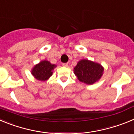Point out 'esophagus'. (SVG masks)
<instances>
[{
    "label": "esophagus",
    "mask_w": 134,
    "mask_h": 134,
    "mask_svg": "<svg viewBox=\"0 0 134 134\" xmlns=\"http://www.w3.org/2000/svg\"><path fill=\"white\" fill-rule=\"evenodd\" d=\"M62 66H64V67H67L68 66V63H63L62 64Z\"/></svg>",
    "instance_id": "obj_1"
}]
</instances>
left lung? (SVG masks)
Instances as JSON below:
<instances>
[{
    "mask_svg": "<svg viewBox=\"0 0 134 134\" xmlns=\"http://www.w3.org/2000/svg\"><path fill=\"white\" fill-rule=\"evenodd\" d=\"M104 68L100 64L88 60H81L74 68V72L79 81L87 85L97 82L103 74Z\"/></svg>",
    "mask_w": 134,
    "mask_h": 134,
    "instance_id": "1",
    "label": "left lung"
}]
</instances>
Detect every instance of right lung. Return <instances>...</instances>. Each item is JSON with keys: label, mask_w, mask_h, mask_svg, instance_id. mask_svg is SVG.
Segmentation results:
<instances>
[{"label": "right lung", "mask_w": 134, "mask_h": 134, "mask_svg": "<svg viewBox=\"0 0 134 134\" xmlns=\"http://www.w3.org/2000/svg\"><path fill=\"white\" fill-rule=\"evenodd\" d=\"M56 65L52 64L49 61L43 60L35 65L31 70V74L38 80L45 81L49 79Z\"/></svg>", "instance_id": "1"}]
</instances>
